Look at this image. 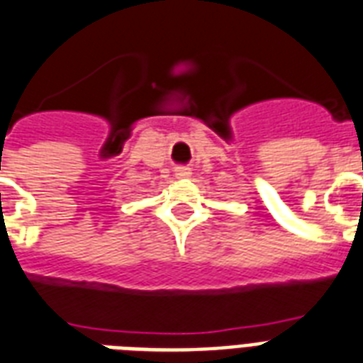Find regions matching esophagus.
Segmentation results:
<instances>
[{
  "instance_id": "34e87169",
  "label": "esophagus",
  "mask_w": 363,
  "mask_h": 363,
  "mask_svg": "<svg viewBox=\"0 0 363 363\" xmlns=\"http://www.w3.org/2000/svg\"><path fill=\"white\" fill-rule=\"evenodd\" d=\"M190 175H192L190 167H184V165H181V167H177V169H175L177 179H186V177H190Z\"/></svg>"
}]
</instances>
